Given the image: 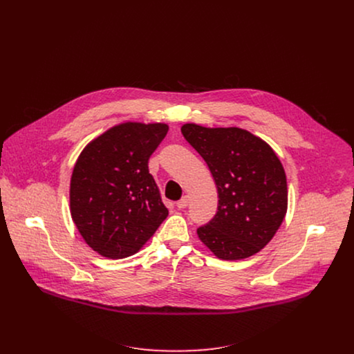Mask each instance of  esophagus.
I'll use <instances>...</instances> for the list:
<instances>
[{
  "label": "esophagus",
  "mask_w": 354,
  "mask_h": 354,
  "mask_svg": "<svg viewBox=\"0 0 354 354\" xmlns=\"http://www.w3.org/2000/svg\"><path fill=\"white\" fill-rule=\"evenodd\" d=\"M188 204H189V196H184L181 201H178V202L176 203V205H177L178 209L185 208Z\"/></svg>",
  "instance_id": "34e87169"
}]
</instances>
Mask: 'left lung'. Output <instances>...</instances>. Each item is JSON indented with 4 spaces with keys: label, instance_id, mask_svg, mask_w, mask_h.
<instances>
[{
    "label": "left lung",
    "instance_id": "8db88e82",
    "mask_svg": "<svg viewBox=\"0 0 354 354\" xmlns=\"http://www.w3.org/2000/svg\"><path fill=\"white\" fill-rule=\"evenodd\" d=\"M181 132L205 160L219 198L215 216L198 229L199 240L222 260H241L261 251L288 211L286 174L277 153L239 127L191 122Z\"/></svg>",
    "mask_w": 354,
    "mask_h": 354
}]
</instances>
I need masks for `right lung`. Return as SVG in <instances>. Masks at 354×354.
I'll list each match as a JSON object with an SVG mask.
<instances>
[{
    "instance_id": "right-lung-1",
    "label": "right lung",
    "mask_w": 354,
    "mask_h": 354,
    "mask_svg": "<svg viewBox=\"0 0 354 354\" xmlns=\"http://www.w3.org/2000/svg\"><path fill=\"white\" fill-rule=\"evenodd\" d=\"M169 131L163 122L125 121L104 131L73 166L69 208L86 244L107 259L139 252L169 215L149 159Z\"/></svg>"
}]
</instances>
